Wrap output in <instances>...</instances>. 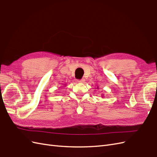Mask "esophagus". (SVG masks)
Wrapping results in <instances>:
<instances>
[{
	"label": "esophagus",
	"instance_id": "esophagus-1",
	"mask_svg": "<svg viewBox=\"0 0 157 157\" xmlns=\"http://www.w3.org/2000/svg\"><path fill=\"white\" fill-rule=\"evenodd\" d=\"M78 82H79V83H84V82H85V79H78Z\"/></svg>",
	"mask_w": 157,
	"mask_h": 157
}]
</instances>
